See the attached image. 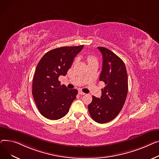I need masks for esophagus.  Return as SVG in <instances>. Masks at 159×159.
<instances>
[{"instance_id": "obj_1", "label": "esophagus", "mask_w": 159, "mask_h": 159, "mask_svg": "<svg viewBox=\"0 0 159 159\" xmlns=\"http://www.w3.org/2000/svg\"><path fill=\"white\" fill-rule=\"evenodd\" d=\"M78 94H80V95H85V94L84 92H83L81 90H79L78 91Z\"/></svg>"}]
</instances>
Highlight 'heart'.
<instances>
[{"label":"heart","mask_w":159,"mask_h":159,"mask_svg":"<svg viewBox=\"0 0 159 159\" xmlns=\"http://www.w3.org/2000/svg\"><path fill=\"white\" fill-rule=\"evenodd\" d=\"M87 61H88V63H92V62H94V61H97L96 58L94 57V56H92V55H89V56H88V57H87Z\"/></svg>","instance_id":"obj_1"}]
</instances>
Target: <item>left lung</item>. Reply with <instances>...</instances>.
<instances>
[{"label": "left lung", "mask_w": 159, "mask_h": 159, "mask_svg": "<svg viewBox=\"0 0 159 159\" xmlns=\"http://www.w3.org/2000/svg\"><path fill=\"white\" fill-rule=\"evenodd\" d=\"M102 56L99 80L105 84L100 98L92 96L88 105L91 117L101 124L110 122L119 114L128 94V75L123 61L110 50L98 47Z\"/></svg>", "instance_id": "obj_1"}]
</instances>
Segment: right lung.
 Returning a JSON list of instances; mask_svg holds the SVG:
<instances>
[{
    "instance_id": "right-lung-1",
    "label": "right lung",
    "mask_w": 159,
    "mask_h": 159,
    "mask_svg": "<svg viewBox=\"0 0 159 159\" xmlns=\"http://www.w3.org/2000/svg\"><path fill=\"white\" fill-rule=\"evenodd\" d=\"M84 45L61 47L45 53L34 74L32 94L40 114L51 120L66 115L78 94L76 89H68L60 85V76H65L74 58Z\"/></svg>"
}]
</instances>
